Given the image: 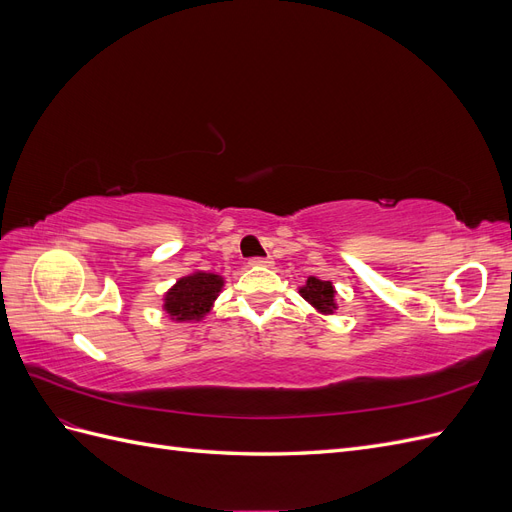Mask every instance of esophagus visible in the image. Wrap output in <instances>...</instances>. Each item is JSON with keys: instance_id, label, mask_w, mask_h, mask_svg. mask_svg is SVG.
<instances>
[{"instance_id": "1", "label": "esophagus", "mask_w": 512, "mask_h": 512, "mask_svg": "<svg viewBox=\"0 0 512 512\" xmlns=\"http://www.w3.org/2000/svg\"><path fill=\"white\" fill-rule=\"evenodd\" d=\"M247 265H250V267H271L273 260H271V256H267V258H250V262H247Z\"/></svg>"}]
</instances>
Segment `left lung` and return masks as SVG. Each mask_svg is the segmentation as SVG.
I'll return each instance as SVG.
<instances>
[{
  "mask_svg": "<svg viewBox=\"0 0 512 512\" xmlns=\"http://www.w3.org/2000/svg\"><path fill=\"white\" fill-rule=\"evenodd\" d=\"M301 297L312 305L314 309H318L320 314H333L337 309V303H335V288L331 282H324V280H318V277H307L305 286L299 288Z\"/></svg>",
  "mask_w": 512,
  "mask_h": 512,
  "instance_id": "obj_1",
  "label": "left lung"
}]
</instances>
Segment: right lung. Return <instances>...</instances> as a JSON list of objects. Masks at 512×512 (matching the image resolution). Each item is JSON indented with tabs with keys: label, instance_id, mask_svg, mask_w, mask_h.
Returning <instances> with one entry per match:
<instances>
[{
	"label": "right lung",
	"instance_id": "obj_1",
	"mask_svg": "<svg viewBox=\"0 0 512 512\" xmlns=\"http://www.w3.org/2000/svg\"><path fill=\"white\" fill-rule=\"evenodd\" d=\"M222 288V275L194 271L177 280V284L164 294V312L175 322H194L205 318Z\"/></svg>",
	"mask_w": 512,
	"mask_h": 512
}]
</instances>
